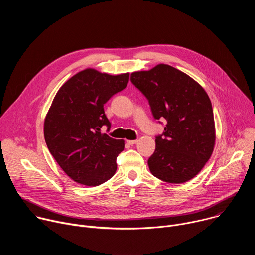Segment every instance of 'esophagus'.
<instances>
[{"instance_id": "1", "label": "esophagus", "mask_w": 255, "mask_h": 255, "mask_svg": "<svg viewBox=\"0 0 255 255\" xmlns=\"http://www.w3.org/2000/svg\"><path fill=\"white\" fill-rule=\"evenodd\" d=\"M138 142V140H127V143L129 144V145H134V144H136Z\"/></svg>"}]
</instances>
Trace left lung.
<instances>
[{
  "label": "left lung",
  "instance_id": "1",
  "mask_svg": "<svg viewBox=\"0 0 255 255\" xmlns=\"http://www.w3.org/2000/svg\"><path fill=\"white\" fill-rule=\"evenodd\" d=\"M131 82L147 98L154 118L167 122L148 159L151 173L169 184L186 183L202 170L215 146L208 94L185 72L163 63L132 72Z\"/></svg>",
  "mask_w": 255,
  "mask_h": 255
}]
</instances>
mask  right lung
<instances>
[{"label": "right lung", "mask_w": 255, "mask_h": 255, "mask_svg": "<svg viewBox=\"0 0 255 255\" xmlns=\"http://www.w3.org/2000/svg\"><path fill=\"white\" fill-rule=\"evenodd\" d=\"M128 82L129 72L112 76L86 68L56 93L44 120V138L58 165L76 183L96 187L115 174L125 142L101 134L103 125H111L104 104Z\"/></svg>", "instance_id": "1"}]
</instances>
